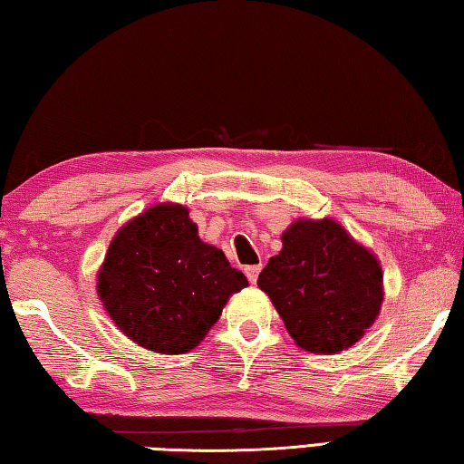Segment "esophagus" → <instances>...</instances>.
<instances>
[{"mask_svg": "<svg viewBox=\"0 0 464 464\" xmlns=\"http://www.w3.org/2000/svg\"><path fill=\"white\" fill-rule=\"evenodd\" d=\"M262 272V264H256V266H246V276L251 282V285H256L257 276H260Z\"/></svg>", "mask_w": 464, "mask_h": 464, "instance_id": "esophagus-1", "label": "esophagus"}]
</instances>
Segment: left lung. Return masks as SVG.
Segmentation results:
<instances>
[{
    "label": "left lung",
    "instance_id": "obj_1",
    "mask_svg": "<svg viewBox=\"0 0 464 464\" xmlns=\"http://www.w3.org/2000/svg\"><path fill=\"white\" fill-rule=\"evenodd\" d=\"M257 286L270 296L296 345L311 354H335L354 345L382 303L376 256L332 218H298L290 225Z\"/></svg>",
    "mask_w": 464,
    "mask_h": 464
}]
</instances>
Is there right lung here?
<instances>
[{"label":"right lung","mask_w":464,"mask_h":464,"mask_svg":"<svg viewBox=\"0 0 464 464\" xmlns=\"http://www.w3.org/2000/svg\"><path fill=\"white\" fill-rule=\"evenodd\" d=\"M246 286L223 251L200 241L188 208L169 202L124 225L98 274L100 301L116 327L160 354L196 348Z\"/></svg>","instance_id":"obj_1"}]
</instances>
